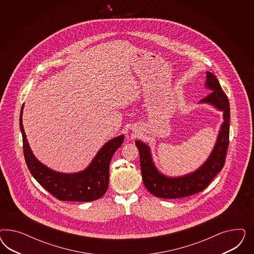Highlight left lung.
I'll return each instance as SVG.
<instances>
[{
    "label": "left lung",
    "instance_id": "obj_1",
    "mask_svg": "<svg viewBox=\"0 0 254 254\" xmlns=\"http://www.w3.org/2000/svg\"><path fill=\"white\" fill-rule=\"evenodd\" d=\"M206 87L211 92L200 102L209 103L223 112L222 124L215 146L207 161L194 172L183 177L169 178L161 174L154 167L150 148L142 141L136 140L139 152L140 170L147 190L160 198H182L203 191L216 175L223 169L229 146L230 105L226 94L223 92L215 75L207 71Z\"/></svg>",
    "mask_w": 254,
    "mask_h": 254
}]
</instances>
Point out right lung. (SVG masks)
<instances>
[{"label": "right lung", "instance_id": "obj_1", "mask_svg": "<svg viewBox=\"0 0 254 254\" xmlns=\"http://www.w3.org/2000/svg\"><path fill=\"white\" fill-rule=\"evenodd\" d=\"M23 107L22 105L19 126L23 139L24 157L34 179L47 192L62 201L89 202L103 196L109 185L110 163L116 150L122 145L124 135L109 140L85 170L72 174L57 172L43 165L32 154L22 124Z\"/></svg>", "mask_w": 254, "mask_h": 254}]
</instances>
